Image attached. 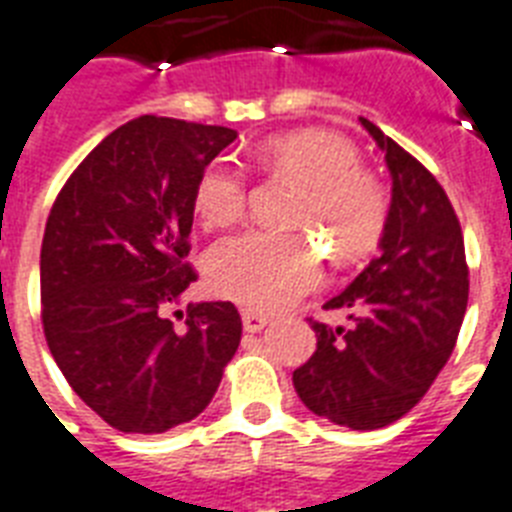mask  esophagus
Wrapping results in <instances>:
<instances>
[{
	"mask_svg": "<svg viewBox=\"0 0 512 512\" xmlns=\"http://www.w3.org/2000/svg\"><path fill=\"white\" fill-rule=\"evenodd\" d=\"M242 323H244V331L257 334V331H263V328L268 326V315L260 313V310H244Z\"/></svg>",
	"mask_w": 512,
	"mask_h": 512,
	"instance_id": "obj_1",
	"label": "esophagus"
}]
</instances>
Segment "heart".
Segmentation results:
<instances>
[{"label":"heart","mask_w":512,"mask_h":512,"mask_svg":"<svg viewBox=\"0 0 512 512\" xmlns=\"http://www.w3.org/2000/svg\"><path fill=\"white\" fill-rule=\"evenodd\" d=\"M252 157L265 176L299 184L289 226L321 236L339 263H360L376 252L389 223V197L384 184L360 165L355 144L331 131L305 128L268 136L252 149ZM247 197L244 170L213 160L199 173L191 205L202 226L220 228L242 218ZM307 231L249 228L220 239L205 260L210 286L247 307L292 305L323 278L321 249Z\"/></svg>","instance_id":"obj_1"}]
</instances>
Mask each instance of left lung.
Returning <instances> with one entry per match:
<instances>
[{
	"label": "left lung",
	"instance_id": "1",
	"mask_svg": "<svg viewBox=\"0 0 512 512\" xmlns=\"http://www.w3.org/2000/svg\"><path fill=\"white\" fill-rule=\"evenodd\" d=\"M360 120L392 173L381 255L323 305L347 310L350 328L310 318L318 347L292 381L315 415L373 431L410 413L450 360L468 305V263L442 184L371 120Z\"/></svg>",
	"mask_w": 512,
	"mask_h": 512
}]
</instances>
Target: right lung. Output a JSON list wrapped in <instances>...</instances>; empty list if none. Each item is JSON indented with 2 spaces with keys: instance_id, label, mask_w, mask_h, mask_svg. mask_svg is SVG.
Returning a JSON list of instances; mask_svg holds the SVG:
<instances>
[{
  "instance_id": "right-lung-1",
  "label": "right lung",
  "mask_w": 512,
  "mask_h": 512,
  "mask_svg": "<svg viewBox=\"0 0 512 512\" xmlns=\"http://www.w3.org/2000/svg\"><path fill=\"white\" fill-rule=\"evenodd\" d=\"M236 139L223 126L141 115L91 149L54 199L41 242V323L73 392L112 429L194 421L242 342L231 302L170 313L199 173Z\"/></svg>"
}]
</instances>
